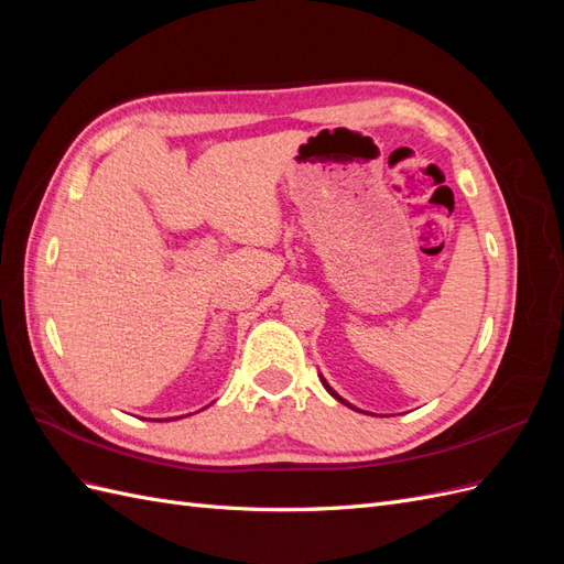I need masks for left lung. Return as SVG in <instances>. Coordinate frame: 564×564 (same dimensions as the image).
<instances>
[{"label":"left lung","instance_id":"left-lung-1","mask_svg":"<svg viewBox=\"0 0 564 564\" xmlns=\"http://www.w3.org/2000/svg\"><path fill=\"white\" fill-rule=\"evenodd\" d=\"M322 383H324V388H327V390H329V392H332V395H334V398H336V400H338V402H344V404H348V402H346V400H344V398H338V395H336V392H334V390H332V388H329V386H327V381H324V379H322ZM348 406H350V404H348Z\"/></svg>","mask_w":564,"mask_h":564}]
</instances>
